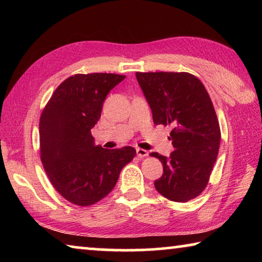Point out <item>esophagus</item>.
Instances as JSON below:
<instances>
[{"instance_id":"1","label":"esophagus","mask_w":262,"mask_h":262,"mask_svg":"<svg viewBox=\"0 0 262 262\" xmlns=\"http://www.w3.org/2000/svg\"><path fill=\"white\" fill-rule=\"evenodd\" d=\"M136 154H137V156L139 157H145V156H148V151L147 150H144V149H142V148H136Z\"/></svg>"}]
</instances>
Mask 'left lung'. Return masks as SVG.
Listing matches in <instances>:
<instances>
[{
	"mask_svg": "<svg viewBox=\"0 0 262 262\" xmlns=\"http://www.w3.org/2000/svg\"><path fill=\"white\" fill-rule=\"evenodd\" d=\"M136 78L155 125L172 127L170 156L150 154L163 164L155 187L168 200L187 202L206 188L220 149V123L210 97L188 73H136Z\"/></svg>",
	"mask_w": 262,
	"mask_h": 262,
	"instance_id": "8db88e82",
	"label": "left lung"
}]
</instances>
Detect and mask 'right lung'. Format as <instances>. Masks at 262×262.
<instances>
[{
  "label": "right lung",
  "instance_id": "obj_1",
  "mask_svg": "<svg viewBox=\"0 0 262 262\" xmlns=\"http://www.w3.org/2000/svg\"><path fill=\"white\" fill-rule=\"evenodd\" d=\"M125 78L105 73L74 75L57 86L42 111V165L55 189L74 205L90 206L105 198L135 156L133 147L96 145L91 135L108 92Z\"/></svg>",
  "mask_w": 262,
  "mask_h": 262
}]
</instances>
